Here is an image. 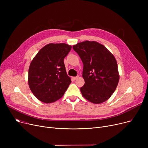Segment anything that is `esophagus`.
<instances>
[{
    "mask_svg": "<svg viewBox=\"0 0 148 148\" xmlns=\"http://www.w3.org/2000/svg\"><path fill=\"white\" fill-rule=\"evenodd\" d=\"M79 75H78V76H76V77H73V80H76L77 78H79Z\"/></svg>",
    "mask_w": 148,
    "mask_h": 148,
    "instance_id": "obj_1",
    "label": "esophagus"
}]
</instances>
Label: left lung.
Masks as SVG:
<instances>
[{
  "label": "left lung",
  "mask_w": 148,
  "mask_h": 148,
  "mask_svg": "<svg viewBox=\"0 0 148 148\" xmlns=\"http://www.w3.org/2000/svg\"><path fill=\"white\" fill-rule=\"evenodd\" d=\"M73 48L83 63L82 76L84 84L80 88L83 97L94 104L110 98L117 87L119 74L113 54L98 42L85 41Z\"/></svg>",
  "instance_id": "left-lung-1"
}]
</instances>
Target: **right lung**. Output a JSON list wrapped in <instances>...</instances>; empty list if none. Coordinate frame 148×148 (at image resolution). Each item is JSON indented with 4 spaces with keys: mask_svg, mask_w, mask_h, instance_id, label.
Segmentation results:
<instances>
[{
    "mask_svg": "<svg viewBox=\"0 0 148 148\" xmlns=\"http://www.w3.org/2000/svg\"><path fill=\"white\" fill-rule=\"evenodd\" d=\"M71 49L65 43L47 44L34 58L29 68L28 83L33 94L45 103L63 97L71 83L64 59Z\"/></svg>",
    "mask_w": 148,
    "mask_h": 148,
    "instance_id": "1",
    "label": "right lung"
}]
</instances>
